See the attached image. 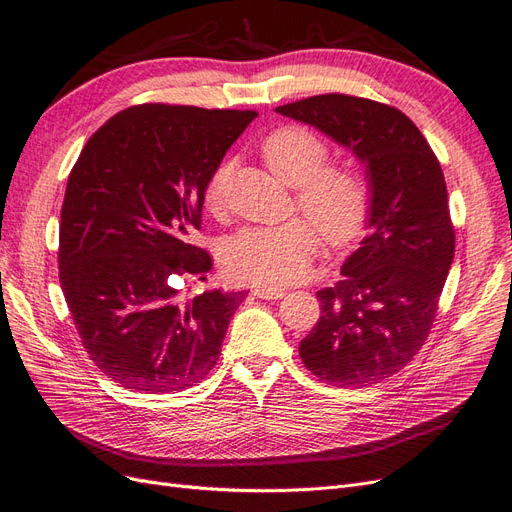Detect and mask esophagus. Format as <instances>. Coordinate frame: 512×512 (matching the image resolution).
<instances>
[{"label":"esophagus","instance_id":"obj_1","mask_svg":"<svg viewBox=\"0 0 512 512\" xmlns=\"http://www.w3.org/2000/svg\"><path fill=\"white\" fill-rule=\"evenodd\" d=\"M253 294L261 300H281L285 296V289L279 287H255Z\"/></svg>","mask_w":512,"mask_h":512}]
</instances>
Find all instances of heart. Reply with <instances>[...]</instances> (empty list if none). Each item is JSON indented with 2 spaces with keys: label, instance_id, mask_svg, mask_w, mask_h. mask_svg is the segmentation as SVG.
Masks as SVG:
<instances>
[{
  "label": "heart",
  "instance_id": "1",
  "mask_svg": "<svg viewBox=\"0 0 512 512\" xmlns=\"http://www.w3.org/2000/svg\"><path fill=\"white\" fill-rule=\"evenodd\" d=\"M266 165L289 186H296L298 208L306 218L281 225L246 227L225 244V266L240 281L285 285L309 272L319 248V233L330 244L354 240L369 214L371 193L362 173L349 165H326V141L302 126H281L261 141ZM231 163L218 165L203 188V203L212 214L223 212L229 197Z\"/></svg>",
  "mask_w": 512,
  "mask_h": 512
}]
</instances>
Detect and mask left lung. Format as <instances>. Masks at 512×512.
Masks as SVG:
<instances>
[{"label":"left lung","mask_w":512,"mask_h":512,"mask_svg":"<svg viewBox=\"0 0 512 512\" xmlns=\"http://www.w3.org/2000/svg\"><path fill=\"white\" fill-rule=\"evenodd\" d=\"M315 126L367 167V238L343 281L317 291L321 317L300 341L304 367L332 386H369L401 371L425 345L455 257L440 163L405 113L347 94L276 107Z\"/></svg>","instance_id":"8db88e82"}]
</instances>
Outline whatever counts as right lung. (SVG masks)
<instances>
[{"instance_id":"obj_1","label":"right lung","mask_w":512,"mask_h":512,"mask_svg":"<svg viewBox=\"0 0 512 512\" xmlns=\"http://www.w3.org/2000/svg\"><path fill=\"white\" fill-rule=\"evenodd\" d=\"M255 111L139 105L85 143L66 184L60 285L85 352L115 384L145 394L199 384L221 354L242 291L184 300L212 257L191 244L203 188Z\"/></svg>"}]
</instances>
